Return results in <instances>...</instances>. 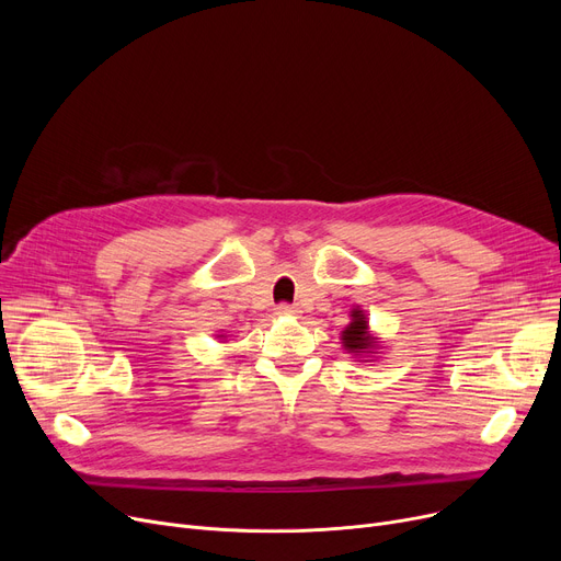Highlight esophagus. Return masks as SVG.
Returning a JSON list of instances; mask_svg holds the SVG:
<instances>
[{
    "instance_id": "esophagus-1",
    "label": "esophagus",
    "mask_w": 561,
    "mask_h": 561,
    "mask_svg": "<svg viewBox=\"0 0 561 561\" xmlns=\"http://www.w3.org/2000/svg\"><path fill=\"white\" fill-rule=\"evenodd\" d=\"M277 313H279V316H298V313H300V309H298L296 305L282 302V305H277Z\"/></svg>"
}]
</instances>
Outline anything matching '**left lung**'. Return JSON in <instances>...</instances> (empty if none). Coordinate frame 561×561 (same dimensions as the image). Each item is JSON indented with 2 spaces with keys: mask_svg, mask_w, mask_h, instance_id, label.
I'll return each instance as SVG.
<instances>
[{
  "mask_svg": "<svg viewBox=\"0 0 561 561\" xmlns=\"http://www.w3.org/2000/svg\"><path fill=\"white\" fill-rule=\"evenodd\" d=\"M343 345L350 352H368L373 347V339L368 336V322L359 309L352 311V322L343 332Z\"/></svg>",
  "mask_w": 561,
  "mask_h": 561,
  "instance_id": "obj_1",
  "label": "left lung"
}]
</instances>
